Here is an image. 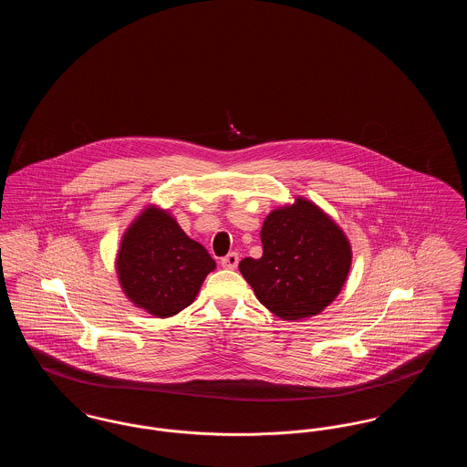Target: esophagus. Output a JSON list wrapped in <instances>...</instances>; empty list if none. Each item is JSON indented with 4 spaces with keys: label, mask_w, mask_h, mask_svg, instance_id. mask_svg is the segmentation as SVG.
Returning a JSON list of instances; mask_svg holds the SVG:
<instances>
[{
    "label": "esophagus",
    "mask_w": 467,
    "mask_h": 467,
    "mask_svg": "<svg viewBox=\"0 0 467 467\" xmlns=\"http://www.w3.org/2000/svg\"><path fill=\"white\" fill-rule=\"evenodd\" d=\"M238 263H240V255L236 252H231V254H227L225 257L221 259V265L225 269H234V267L238 266Z\"/></svg>",
    "instance_id": "obj_1"
}]
</instances>
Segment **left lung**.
Returning a JSON list of instances; mask_svg holds the SVG:
<instances>
[{"instance_id": "1", "label": "left lung", "mask_w": 467, "mask_h": 467, "mask_svg": "<svg viewBox=\"0 0 467 467\" xmlns=\"http://www.w3.org/2000/svg\"><path fill=\"white\" fill-rule=\"evenodd\" d=\"M263 257L240 263L257 299L284 320H299L329 306L343 287L352 250L343 231L311 201L296 200L266 217Z\"/></svg>"}]
</instances>
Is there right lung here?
<instances>
[{"instance_id":"1","label":"right lung","mask_w":467,"mask_h":467,"mask_svg":"<svg viewBox=\"0 0 467 467\" xmlns=\"http://www.w3.org/2000/svg\"><path fill=\"white\" fill-rule=\"evenodd\" d=\"M215 261L191 240L164 210L147 208L126 231L117 255V275L138 308L159 318L173 317L198 296Z\"/></svg>"}]
</instances>
